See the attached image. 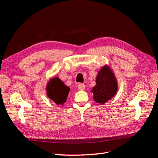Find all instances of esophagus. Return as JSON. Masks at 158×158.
Instances as JSON below:
<instances>
[{
	"label": "esophagus",
	"mask_w": 158,
	"mask_h": 158,
	"mask_svg": "<svg viewBox=\"0 0 158 158\" xmlns=\"http://www.w3.org/2000/svg\"><path fill=\"white\" fill-rule=\"evenodd\" d=\"M85 88V85L84 84H79L78 85V88L80 89V90H84Z\"/></svg>",
	"instance_id": "obj_1"
}]
</instances>
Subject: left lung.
I'll use <instances>...</instances> for the list:
<instances>
[{"label":"left lung","mask_w":158,"mask_h":158,"mask_svg":"<svg viewBox=\"0 0 158 158\" xmlns=\"http://www.w3.org/2000/svg\"><path fill=\"white\" fill-rule=\"evenodd\" d=\"M117 88V80L112 70L108 66H104L99 72L96 84L92 90L94 101L101 104L107 102L116 94Z\"/></svg>","instance_id":"1"}]
</instances>
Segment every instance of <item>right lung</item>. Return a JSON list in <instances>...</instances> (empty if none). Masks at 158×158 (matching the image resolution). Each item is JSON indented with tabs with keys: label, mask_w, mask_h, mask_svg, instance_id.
Returning <instances> with one entry per match:
<instances>
[{
	"label": "right lung",
	"mask_w": 158,
	"mask_h": 158,
	"mask_svg": "<svg viewBox=\"0 0 158 158\" xmlns=\"http://www.w3.org/2000/svg\"><path fill=\"white\" fill-rule=\"evenodd\" d=\"M70 88L58 78L51 79L47 85V94L51 99L57 105H63L67 98Z\"/></svg>",
	"instance_id": "add662e5"
}]
</instances>
